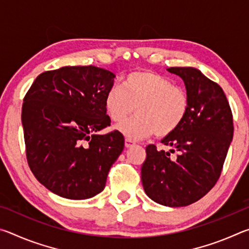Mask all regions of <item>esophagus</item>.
<instances>
[{
    "label": "esophagus",
    "mask_w": 249,
    "mask_h": 249,
    "mask_svg": "<svg viewBox=\"0 0 249 249\" xmlns=\"http://www.w3.org/2000/svg\"><path fill=\"white\" fill-rule=\"evenodd\" d=\"M134 145H135V142L132 140H129V138H126V140H125V147H126V148H130V147H133Z\"/></svg>",
    "instance_id": "1"
}]
</instances>
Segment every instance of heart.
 <instances>
[{"mask_svg": "<svg viewBox=\"0 0 249 249\" xmlns=\"http://www.w3.org/2000/svg\"><path fill=\"white\" fill-rule=\"evenodd\" d=\"M104 107L115 123L125 121L136 112L134 119L116 126L129 140H141L157 134L165 137L182 124L189 112V96L182 88L153 71H136L126 75L122 90L108 89Z\"/></svg>", "mask_w": 249, "mask_h": 249, "instance_id": "heart-1", "label": "heart"}]
</instances>
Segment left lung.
<instances>
[{"mask_svg":"<svg viewBox=\"0 0 249 249\" xmlns=\"http://www.w3.org/2000/svg\"><path fill=\"white\" fill-rule=\"evenodd\" d=\"M183 80L189 96V112L179 128L163 137L169 150L146 147L142 182L156 203L179 208L203 197L221 176L233 140V115L217 83L193 67L167 69ZM178 151L177 159L170 154Z\"/></svg>","mask_w":249,"mask_h":249,"instance_id":"left-lung-1","label":"left lung"}]
</instances>
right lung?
<instances>
[{"label": "right lung", "instance_id": "1", "mask_svg": "<svg viewBox=\"0 0 249 249\" xmlns=\"http://www.w3.org/2000/svg\"><path fill=\"white\" fill-rule=\"evenodd\" d=\"M115 74L94 66L62 67L39 74L24 98L22 124L28 166L54 195L84 200L103 191L124 149L109 126L104 98Z\"/></svg>", "mask_w": 249, "mask_h": 249}]
</instances>
